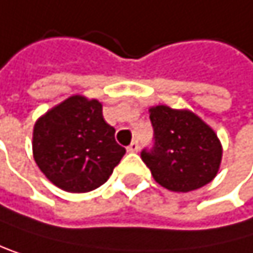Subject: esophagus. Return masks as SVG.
<instances>
[{
	"mask_svg": "<svg viewBox=\"0 0 253 253\" xmlns=\"http://www.w3.org/2000/svg\"><path fill=\"white\" fill-rule=\"evenodd\" d=\"M138 150H139V144H138V141H132V142H130V145L127 147V152L135 153V152H138Z\"/></svg>",
	"mask_w": 253,
	"mask_h": 253,
	"instance_id": "esophagus-1",
	"label": "esophagus"
}]
</instances>
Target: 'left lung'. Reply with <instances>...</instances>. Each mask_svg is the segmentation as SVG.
<instances>
[{
  "label": "left lung",
  "instance_id": "1",
  "mask_svg": "<svg viewBox=\"0 0 253 253\" xmlns=\"http://www.w3.org/2000/svg\"><path fill=\"white\" fill-rule=\"evenodd\" d=\"M155 144L141 159L161 187L188 193L210 183L220 169L221 144L217 133L196 114L165 104L149 109Z\"/></svg>",
  "mask_w": 253,
  "mask_h": 253
}]
</instances>
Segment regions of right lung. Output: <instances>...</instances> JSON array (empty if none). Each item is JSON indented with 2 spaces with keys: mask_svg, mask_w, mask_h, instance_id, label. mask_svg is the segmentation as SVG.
<instances>
[{
  "mask_svg": "<svg viewBox=\"0 0 253 253\" xmlns=\"http://www.w3.org/2000/svg\"><path fill=\"white\" fill-rule=\"evenodd\" d=\"M126 149L103 118L98 100L73 95L33 129V158L45 177L68 193H88L109 179Z\"/></svg>",
  "mask_w": 253,
  "mask_h": 253,
  "instance_id": "add662e5",
  "label": "right lung"
}]
</instances>
